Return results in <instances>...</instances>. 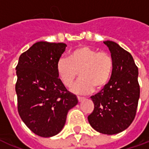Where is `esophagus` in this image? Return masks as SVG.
Segmentation results:
<instances>
[{
	"instance_id": "34e87169",
	"label": "esophagus",
	"mask_w": 149,
	"mask_h": 149,
	"mask_svg": "<svg viewBox=\"0 0 149 149\" xmlns=\"http://www.w3.org/2000/svg\"><path fill=\"white\" fill-rule=\"evenodd\" d=\"M77 99H78V101H79V102H82V101H84V97H79V96H77Z\"/></svg>"
}]
</instances>
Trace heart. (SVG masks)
<instances>
[{"instance_id":"1","label":"heart","mask_w":149,"mask_h":149,"mask_svg":"<svg viewBox=\"0 0 149 149\" xmlns=\"http://www.w3.org/2000/svg\"><path fill=\"white\" fill-rule=\"evenodd\" d=\"M113 61L105 52L81 46L70 52L67 58H61L57 63V71L63 84L70 87L77 72L79 78L71 87L72 92L87 94L102 89L109 82L112 75Z\"/></svg>"}]
</instances>
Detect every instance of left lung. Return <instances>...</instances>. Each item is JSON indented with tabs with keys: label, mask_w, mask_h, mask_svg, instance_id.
Here are the masks:
<instances>
[{
	"label": "left lung",
	"mask_w": 149,
	"mask_h": 149,
	"mask_svg": "<svg viewBox=\"0 0 149 149\" xmlns=\"http://www.w3.org/2000/svg\"><path fill=\"white\" fill-rule=\"evenodd\" d=\"M113 61L111 78L104 88L91 97L95 108L88 116L91 126L97 132L116 134L126 130L136 115L140 86L138 69L132 55L115 42L106 40Z\"/></svg>",
	"instance_id": "8db88e82"
}]
</instances>
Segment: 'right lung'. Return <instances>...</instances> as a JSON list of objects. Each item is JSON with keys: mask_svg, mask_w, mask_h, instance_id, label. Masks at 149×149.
Segmentation results:
<instances>
[{"mask_svg": "<svg viewBox=\"0 0 149 149\" xmlns=\"http://www.w3.org/2000/svg\"><path fill=\"white\" fill-rule=\"evenodd\" d=\"M66 46L64 43L37 42L20 55L15 69L19 114L29 130L43 138L58 134L69 110L78 103L57 71Z\"/></svg>", "mask_w": 149, "mask_h": 149, "instance_id": "obj_1", "label": "right lung"}]
</instances>
